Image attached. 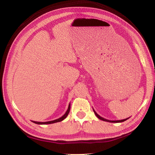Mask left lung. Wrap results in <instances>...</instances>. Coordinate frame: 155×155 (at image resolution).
Here are the masks:
<instances>
[{
    "mask_svg": "<svg viewBox=\"0 0 155 155\" xmlns=\"http://www.w3.org/2000/svg\"><path fill=\"white\" fill-rule=\"evenodd\" d=\"M93 110H94V114H95V115H96L97 116V117H98V118H99L100 120H103V121H105V122H114V123H118V122H124V121H126V120H128V118H129V117H128V118H126V119H124V120H107V119H105V118H104V117H101V116H100V115L97 114V113L94 111V109H93Z\"/></svg>",
    "mask_w": 155,
    "mask_h": 155,
    "instance_id": "obj_1",
    "label": "left lung"
}]
</instances>
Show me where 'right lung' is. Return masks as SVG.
I'll list each match as a JSON object with an SVG mask.
<instances>
[{"label":"right lung","mask_w":155,"mask_h":155,"mask_svg":"<svg viewBox=\"0 0 155 155\" xmlns=\"http://www.w3.org/2000/svg\"><path fill=\"white\" fill-rule=\"evenodd\" d=\"M70 103L69 104V105H68V109L66 112L65 113V114L61 116V117H59V118L57 119V120H52V121H48V122H35V121H32L33 123H35L37 124H53V123H56V122H61L62 120H64L65 117L68 116V114H69L70 112Z\"/></svg>","instance_id":"add662e5"}]
</instances>
